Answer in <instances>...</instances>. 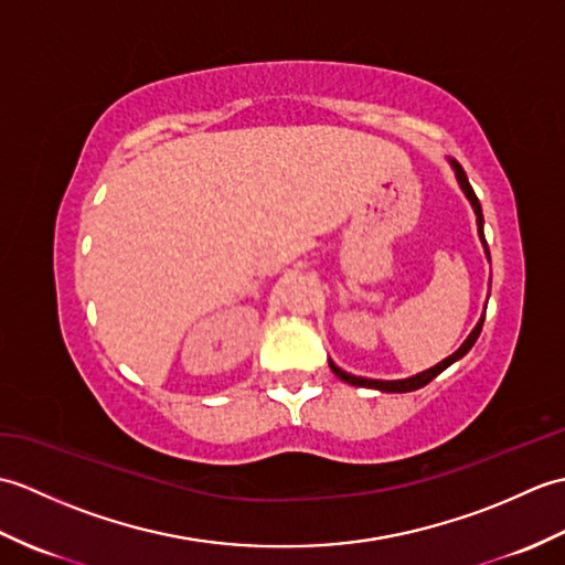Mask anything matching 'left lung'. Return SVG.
<instances>
[{
    "label": "left lung",
    "instance_id": "obj_1",
    "mask_svg": "<svg viewBox=\"0 0 565 565\" xmlns=\"http://www.w3.org/2000/svg\"><path fill=\"white\" fill-rule=\"evenodd\" d=\"M451 167H454V172H456V179H459V184H461V189H463V194L468 196V201H471V206H473V211H476L478 235H481L483 245H486V252H488V243H486V235H483V211H481V203H478V196L473 194L471 184H468L463 167H461L459 162H456V160H451ZM488 259H490V252H488ZM483 320H486V316H483L481 320H478V326L473 328V332L468 334L466 342H463V344L459 347V350H456L451 356H447V359H444V362H439L437 366H431V369L423 371V374H417V376H413V379H403V381H374V379H362V376H352V374H347V371H342L340 366H334L332 362H330V369L334 371V376L342 379L344 383H352V386L379 388V391H386V393H407V391H417V388L427 386V383H429L431 379L439 376L444 369L451 366V364L456 362V359H461L468 350H471V347H473V344H476V340H478V334H481V330H483Z\"/></svg>",
    "mask_w": 565,
    "mask_h": 565
}]
</instances>
